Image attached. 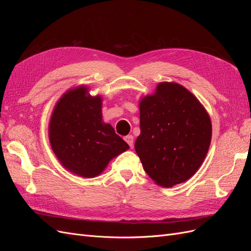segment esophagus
<instances>
[{
    "label": "esophagus",
    "instance_id": "esophagus-1",
    "mask_svg": "<svg viewBox=\"0 0 251 251\" xmlns=\"http://www.w3.org/2000/svg\"><path fill=\"white\" fill-rule=\"evenodd\" d=\"M125 140L126 141V143L128 144L130 147H133V143H134V137L132 135H127L125 137Z\"/></svg>",
    "mask_w": 251,
    "mask_h": 251
}]
</instances>
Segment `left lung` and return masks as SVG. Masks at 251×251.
<instances>
[{
	"label": "left lung",
	"instance_id": "obj_1",
	"mask_svg": "<svg viewBox=\"0 0 251 251\" xmlns=\"http://www.w3.org/2000/svg\"><path fill=\"white\" fill-rule=\"evenodd\" d=\"M139 110L135 150L143 170L163 187L193 177L211 140L210 117L201 102L183 86L164 81L142 98Z\"/></svg>",
	"mask_w": 251,
	"mask_h": 251
}]
</instances>
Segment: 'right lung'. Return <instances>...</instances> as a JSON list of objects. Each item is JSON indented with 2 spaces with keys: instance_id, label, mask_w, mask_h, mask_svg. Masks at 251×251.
<instances>
[{
  "instance_id": "right-lung-1",
  "label": "right lung",
  "mask_w": 251,
  "mask_h": 251,
  "mask_svg": "<svg viewBox=\"0 0 251 251\" xmlns=\"http://www.w3.org/2000/svg\"><path fill=\"white\" fill-rule=\"evenodd\" d=\"M102 100L91 96L88 88L71 89L59 98L49 123L53 153L65 169L85 178L101 174L113 158L128 150V144L104 124Z\"/></svg>"
}]
</instances>
